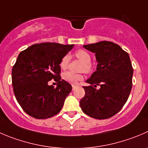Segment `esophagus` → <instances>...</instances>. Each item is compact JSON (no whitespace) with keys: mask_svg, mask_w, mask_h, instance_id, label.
Here are the masks:
<instances>
[{"mask_svg":"<svg viewBox=\"0 0 148 148\" xmlns=\"http://www.w3.org/2000/svg\"><path fill=\"white\" fill-rule=\"evenodd\" d=\"M77 87V85H75V84H73V85H72V89H73V90H74V89H75Z\"/></svg>","mask_w":148,"mask_h":148,"instance_id":"obj_1","label":"esophagus"}]
</instances>
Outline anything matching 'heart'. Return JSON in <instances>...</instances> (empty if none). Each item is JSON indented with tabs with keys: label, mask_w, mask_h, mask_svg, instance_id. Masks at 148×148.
Listing matches in <instances>:
<instances>
[{
	"label": "heart",
	"mask_w": 148,
	"mask_h": 148,
	"mask_svg": "<svg viewBox=\"0 0 148 148\" xmlns=\"http://www.w3.org/2000/svg\"><path fill=\"white\" fill-rule=\"evenodd\" d=\"M75 56L77 58L81 60L82 62H84V64L82 66V70H84L87 72L91 71L92 65L90 64L91 62V56L87 51L84 50H79L76 51ZM70 56L69 55H66L61 58L60 61V67L62 69H66L68 67L69 64ZM63 79L67 82L70 84H77L79 81L83 79V76L82 74H74V73L71 72V71H66V72L63 74Z\"/></svg>",
	"instance_id": "1"
}]
</instances>
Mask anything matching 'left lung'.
Segmentation results:
<instances>
[{"label": "left lung", "instance_id": "1", "mask_svg": "<svg viewBox=\"0 0 148 148\" xmlns=\"http://www.w3.org/2000/svg\"><path fill=\"white\" fill-rule=\"evenodd\" d=\"M95 53L96 71L83 86L84 97L80 107L85 114L106 119L119 112L128 100L132 87L133 68L128 53L117 44L101 41L83 45ZM99 85V90L95 88Z\"/></svg>", "mask_w": 148, "mask_h": 148}]
</instances>
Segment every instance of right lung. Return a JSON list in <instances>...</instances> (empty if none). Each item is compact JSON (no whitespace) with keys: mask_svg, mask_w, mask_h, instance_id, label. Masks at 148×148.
<instances>
[{"mask_svg":"<svg viewBox=\"0 0 148 148\" xmlns=\"http://www.w3.org/2000/svg\"><path fill=\"white\" fill-rule=\"evenodd\" d=\"M74 45L43 42L31 45L18 56L12 69V86L18 104L28 115L45 119L56 115L72 87L61 79L60 61ZM53 78L56 88L48 86Z\"/></svg>","mask_w":148,"mask_h":148,"instance_id":"add662e5","label":"right lung"}]
</instances>
